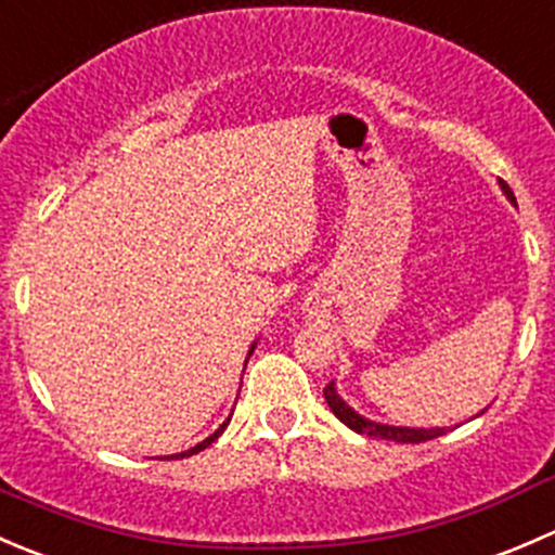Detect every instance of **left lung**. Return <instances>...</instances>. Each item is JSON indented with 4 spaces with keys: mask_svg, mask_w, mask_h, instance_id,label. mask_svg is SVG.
I'll return each instance as SVG.
<instances>
[{
    "mask_svg": "<svg viewBox=\"0 0 555 555\" xmlns=\"http://www.w3.org/2000/svg\"><path fill=\"white\" fill-rule=\"evenodd\" d=\"M500 188H502V193L507 195V201H511V204H516V195H513V190L507 188L502 179H500ZM324 400H327L330 411H333L335 416H338L340 422L346 424V427L354 429L357 435H367V438L395 440V443H424V440L440 438V435L449 433V427H395V424L371 422V418H365L362 413H357L354 408H351L349 402H346L344 397L338 395V389H335V382L324 386ZM483 411H486V408H483ZM483 411H480V413H483ZM480 413H478V416H480Z\"/></svg>",
    "mask_w": 555,
    "mask_h": 555,
    "instance_id": "8db88e82",
    "label": "left lung"
}]
</instances>
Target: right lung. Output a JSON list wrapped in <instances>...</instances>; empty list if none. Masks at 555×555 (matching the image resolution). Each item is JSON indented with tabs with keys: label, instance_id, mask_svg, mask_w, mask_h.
<instances>
[{
	"label": "right lung",
	"instance_id": "add662e5",
	"mask_svg": "<svg viewBox=\"0 0 555 555\" xmlns=\"http://www.w3.org/2000/svg\"><path fill=\"white\" fill-rule=\"evenodd\" d=\"M255 346H257V340H255V344H251V346H249V357H251V351H255ZM231 416H233V413H231ZM231 416H228V418H225V422H222V424H220V429H215V433H211V435H209V438H206V440H201V443H198V446H193V449H188V451H182V453H171V456H169V459H173V456H193V453H198V451L209 449V446H211V443H215V440H217V438H220V435H222V433H225V427H228V422H231Z\"/></svg>",
	"mask_w": 555,
	"mask_h": 555
}]
</instances>
